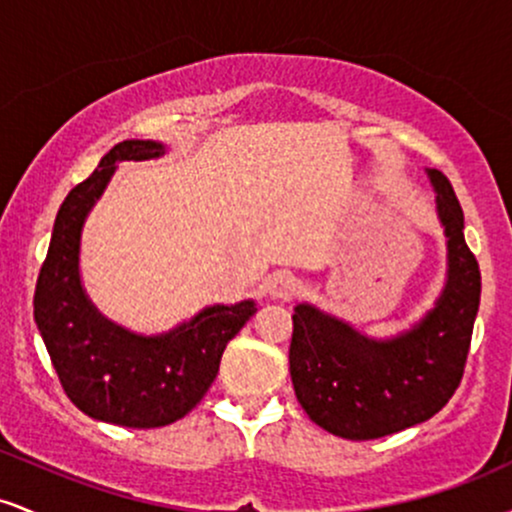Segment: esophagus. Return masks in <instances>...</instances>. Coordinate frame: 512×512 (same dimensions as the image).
<instances>
[{
	"label": "esophagus",
	"mask_w": 512,
	"mask_h": 512,
	"mask_svg": "<svg viewBox=\"0 0 512 512\" xmlns=\"http://www.w3.org/2000/svg\"><path fill=\"white\" fill-rule=\"evenodd\" d=\"M296 289L298 279L291 272H286V269H279V272L269 274L267 279H264V291H267V296L274 298V301H286V298H291L293 293H296Z\"/></svg>",
	"instance_id": "esophagus-1"
}]
</instances>
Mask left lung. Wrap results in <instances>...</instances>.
<instances>
[{
    "mask_svg": "<svg viewBox=\"0 0 512 512\" xmlns=\"http://www.w3.org/2000/svg\"><path fill=\"white\" fill-rule=\"evenodd\" d=\"M448 238V279L436 305L407 332L373 339L310 303L293 308V390L317 426L373 440L431 419L460 385L481 298L477 257L450 180L428 168Z\"/></svg>",
    "mask_w": 512,
    "mask_h": 512,
    "instance_id": "1",
    "label": "left lung"
}]
</instances>
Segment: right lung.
Returning <instances> with one entry per match:
<instances>
[{"label": "right lung", "instance_id": "right-lung-1", "mask_svg": "<svg viewBox=\"0 0 512 512\" xmlns=\"http://www.w3.org/2000/svg\"><path fill=\"white\" fill-rule=\"evenodd\" d=\"M166 154L151 139H127L69 192L57 211L48 257L40 267L33 317L67 397L91 419L127 428H158L182 419L207 395L226 344L257 313L255 301L209 305L175 330L134 334L88 301L79 274L81 228L120 161Z\"/></svg>", "mask_w": 512, "mask_h": 512}]
</instances>
